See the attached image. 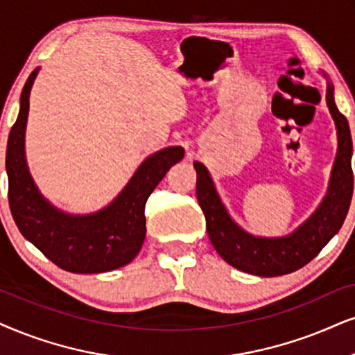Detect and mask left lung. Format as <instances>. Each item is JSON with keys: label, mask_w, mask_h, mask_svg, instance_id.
Masks as SVG:
<instances>
[{"label": "left lung", "mask_w": 355, "mask_h": 355, "mask_svg": "<svg viewBox=\"0 0 355 355\" xmlns=\"http://www.w3.org/2000/svg\"><path fill=\"white\" fill-rule=\"evenodd\" d=\"M322 77L326 78V105L338 134V152L324 198L293 232L278 237L250 234L231 218L208 168L201 162L193 164L196 170V196L205 213L211 244L237 270L257 277H278L298 270L338 234L347 216L354 190L351 129L336 106L333 83L326 73Z\"/></svg>", "instance_id": "1"}]
</instances>
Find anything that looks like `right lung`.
Instances as JSON below:
<instances>
[{"label": "right lung", "mask_w": 355, "mask_h": 355, "mask_svg": "<svg viewBox=\"0 0 355 355\" xmlns=\"http://www.w3.org/2000/svg\"><path fill=\"white\" fill-rule=\"evenodd\" d=\"M39 70L37 67L29 75L22 88L19 114L8 137V198L16 226L67 272L101 273L128 266L146 239V201L185 150L173 146L150 154L114 200L95 213L71 214L58 209L39 191L26 160L29 96Z\"/></svg>", "instance_id": "add662e5"}]
</instances>
